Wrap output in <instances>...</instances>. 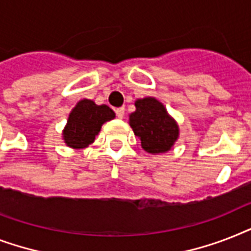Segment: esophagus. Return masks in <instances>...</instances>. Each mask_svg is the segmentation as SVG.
<instances>
[{"label": "esophagus", "instance_id": "obj_1", "mask_svg": "<svg viewBox=\"0 0 251 251\" xmlns=\"http://www.w3.org/2000/svg\"><path fill=\"white\" fill-rule=\"evenodd\" d=\"M116 116H117L118 118H124V116H125V106L117 108V109H116Z\"/></svg>", "mask_w": 251, "mask_h": 251}]
</instances>
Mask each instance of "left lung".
Listing matches in <instances>:
<instances>
[{
	"instance_id": "left-lung-1",
	"label": "left lung",
	"mask_w": 251,
	"mask_h": 251,
	"mask_svg": "<svg viewBox=\"0 0 251 251\" xmlns=\"http://www.w3.org/2000/svg\"><path fill=\"white\" fill-rule=\"evenodd\" d=\"M137 110L130 114V126L141 139L142 149L150 153H163L171 150L178 138V126L168 116L164 105L153 98L135 101Z\"/></svg>"
}]
</instances>
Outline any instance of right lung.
Returning <instances> with one entry per match:
<instances>
[{
    "label": "right lung",
    "instance_id": "right-lung-1",
    "mask_svg": "<svg viewBox=\"0 0 251 251\" xmlns=\"http://www.w3.org/2000/svg\"><path fill=\"white\" fill-rule=\"evenodd\" d=\"M113 118V110L108 105H96L88 99L80 100L69 116L62 133L66 145L73 149H84L95 141L102 124Z\"/></svg>",
    "mask_w": 251,
    "mask_h": 251
}]
</instances>
